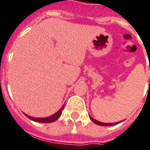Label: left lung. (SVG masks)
I'll return each instance as SVG.
<instances>
[{"mask_svg": "<svg viewBox=\"0 0 150 150\" xmlns=\"http://www.w3.org/2000/svg\"><path fill=\"white\" fill-rule=\"evenodd\" d=\"M89 117H90V119L92 120V121H93L95 124L98 125H101V126H112V125H115L118 124V123L121 122V121H118V122H115V123H103V122H100V121H97L96 119L93 118L90 115H89Z\"/></svg>", "mask_w": 150, "mask_h": 150, "instance_id": "obj_1", "label": "left lung"}]
</instances>
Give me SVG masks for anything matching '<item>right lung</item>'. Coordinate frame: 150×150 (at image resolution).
Segmentation results:
<instances>
[{
  "instance_id": "right-lung-1",
  "label": "right lung",
  "mask_w": 150,
  "mask_h": 150,
  "mask_svg": "<svg viewBox=\"0 0 150 150\" xmlns=\"http://www.w3.org/2000/svg\"><path fill=\"white\" fill-rule=\"evenodd\" d=\"M64 108V104L63 105V106L60 109V110L57 111V112H55L54 114H52V115L50 116V117H31V116H29L25 114V113H24L25 115L29 118L32 121H37V122H40V123H51V122H53V121H55L56 120H57V119L60 117V116L62 115V112L63 109Z\"/></svg>"
}]
</instances>
